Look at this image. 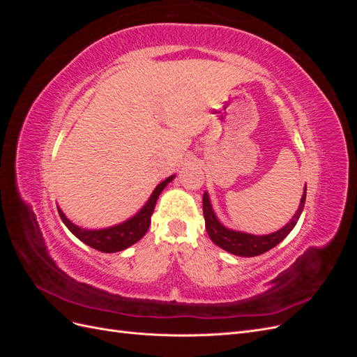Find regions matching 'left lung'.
I'll list each match as a JSON object with an SVG mask.
<instances>
[{
	"instance_id": "8db88e82",
	"label": "left lung",
	"mask_w": 357,
	"mask_h": 357,
	"mask_svg": "<svg viewBox=\"0 0 357 357\" xmlns=\"http://www.w3.org/2000/svg\"><path fill=\"white\" fill-rule=\"evenodd\" d=\"M305 197H307V186H304V193H302L299 207L294 214V218H291L282 229L268 235H253L248 232L226 228V226L218 219V215H215L213 210L208 192H204L202 211H204V219H205V229H207V234L211 238V241L226 252H229L235 256H243V257L259 256L268 250H271V248L275 247L278 243H282L290 234V231L295 228V225L301 218V213L304 210Z\"/></svg>"
}]
</instances>
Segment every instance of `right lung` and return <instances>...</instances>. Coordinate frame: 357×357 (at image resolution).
Instances as JSON below:
<instances>
[{
    "mask_svg": "<svg viewBox=\"0 0 357 357\" xmlns=\"http://www.w3.org/2000/svg\"><path fill=\"white\" fill-rule=\"evenodd\" d=\"M174 177L176 174H172L164 181H160L152 192V195H150V198L147 199V202L132 215V218H129L125 222L117 223L114 226H109V228L84 229L77 225H74L70 219H67V215L63 214V211L59 207H58V213L61 215L63 225L70 229V232L77 236V238L86 245H89L95 248V250L102 252V253L122 252L125 248L131 247L132 244L142 240L146 235L150 226V218H152L153 214L156 201L162 193V190L168 186L169 181L174 180Z\"/></svg>",
    "mask_w": 357,
    "mask_h": 357,
    "instance_id": "obj_1",
    "label": "right lung"
}]
</instances>
